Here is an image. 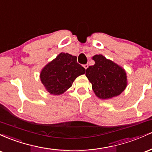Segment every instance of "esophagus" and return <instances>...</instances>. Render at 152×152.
<instances>
[{"mask_svg":"<svg viewBox=\"0 0 152 152\" xmlns=\"http://www.w3.org/2000/svg\"><path fill=\"white\" fill-rule=\"evenodd\" d=\"M83 67H84V69L86 70L87 68L88 67V64H84V65H83Z\"/></svg>","mask_w":152,"mask_h":152,"instance_id":"esophagus-1","label":"esophagus"}]
</instances>
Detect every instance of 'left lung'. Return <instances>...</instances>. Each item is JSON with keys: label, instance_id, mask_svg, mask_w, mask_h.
<instances>
[{"label": "left lung", "instance_id": "8db88e82", "mask_svg": "<svg viewBox=\"0 0 152 152\" xmlns=\"http://www.w3.org/2000/svg\"><path fill=\"white\" fill-rule=\"evenodd\" d=\"M93 59L95 64L88 66L86 76L96 95L102 99L119 95L126 86L125 71L102 55L94 56Z\"/></svg>", "mask_w": 152, "mask_h": 152}]
</instances>
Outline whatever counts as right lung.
I'll use <instances>...</instances> for the list:
<instances>
[{
	"label": "right lung",
	"mask_w": 152,
	"mask_h": 152,
	"mask_svg": "<svg viewBox=\"0 0 152 152\" xmlns=\"http://www.w3.org/2000/svg\"><path fill=\"white\" fill-rule=\"evenodd\" d=\"M86 69L77 63V57L61 53L43 68L41 82L48 92L60 95L72 86L76 77L85 74Z\"/></svg>",
	"instance_id": "right-lung-1"
}]
</instances>
